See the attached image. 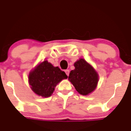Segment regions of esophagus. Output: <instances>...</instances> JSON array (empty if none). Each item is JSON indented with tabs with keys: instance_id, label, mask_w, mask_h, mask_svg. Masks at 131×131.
<instances>
[{
	"instance_id": "34e87169",
	"label": "esophagus",
	"mask_w": 131,
	"mask_h": 131,
	"mask_svg": "<svg viewBox=\"0 0 131 131\" xmlns=\"http://www.w3.org/2000/svg\"><path fill=\"white\" fill-rule=\"evenodd\" d=\"M64 72H65L66 74H67V75L69 76V74H70V71H69V70H66L65 71H64Z\"/></svg>"
}]
</instances>
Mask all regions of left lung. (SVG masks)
<instances>
[{
	"label": "left lung",
	"instance_id": "obj_1",
	"mask_svg": "<svg viewBox=\"0 0 131 131\" xmlns=\"http://www.w3.org/2000/svg\"><path fill=\"white\" fill-rule=\"evenodd\" d=\"M75 69L70 71L68 79L82 95H88L94 91L98 81V75L94 68L84 59L74 64Z\"/></svg>",
	"mask_w": 131,
	"mask_h": 131
}]
</instances>
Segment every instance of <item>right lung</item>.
<instances>
[{"mask_svg":"<svg viewBox=\"0 0 131 131\" xmlns=\"http://www.w3.org/2000/svg\"><path fill=\"white\" fill-rule=\"evenodd\" d=\"M68 77L60 68L44 61L30 73L28 81L34 93L47 97L51 95L57 84Z\"/></svg>","mask_w":131,"mask_h":131,"instance_id":"obj_1","label":"right lung"}]
</instances>
